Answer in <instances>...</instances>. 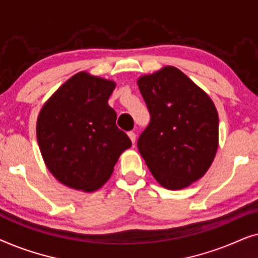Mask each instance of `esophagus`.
I'll use <instances>...</instances> for the list:
<instances>
[{
	"label": "esophagus",
	"mask_w": 258,
	"mask_h": 258,
	"mask_svg": "<svg viewBox=\"0 0 258 258\" xmlns=\"http://www.w3.org/2000/svg\"><path fill=\"white\" fill-rule=\"evenodd\" d=\"M128 136H129L130 141H132V142H133V144L135 143V141H136V134L134 133V132H129V133H128Z\"/></svg>",
	"instance_id": "34e87169"
}]
</instances>
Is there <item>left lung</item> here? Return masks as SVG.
Segmentation results:
<instances>
[{"label":"left lung","instance_id":"left-lung-1","mask_svg":"<svg viewBox=\"0 0 258 258\" xmlns=\"http://www.w3.org/2000/svg\"><path fill=\"white\" fill-rule=\"evenodd\" d=\"M150 123L137 147L155 179L179 190L200 179L218 148V114L206 91L167 66L137 80Z\"/></svg>","mask_w":258,"mask_h":258}]
</instances>
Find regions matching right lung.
<instances>
[{
	"instance_id": "add662e5",
	"label": "right lung",
	"mask_w": 258,
	"mask_h": 258,
	"mask_svg": "<svg viewBox=\"0 0 258 258\" xmlns=\"http://www.w3.org/2000/svg\"><path fill=\"white\" fill-rule=\"evenodd\" d=\"M115 87L114 81L80 72L49 97L38 114L36 136L42 157L66 186L86 192L100 189L121 154L132 147L108 104Z\"/></svg>"
}]
</instances>
